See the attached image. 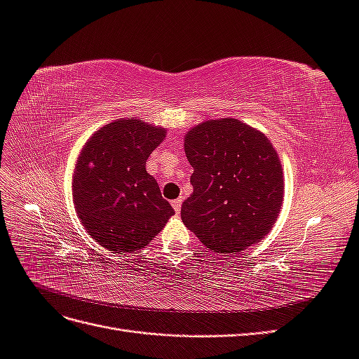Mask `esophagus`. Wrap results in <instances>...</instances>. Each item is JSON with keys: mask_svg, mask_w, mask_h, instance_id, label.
Masks as SVG:
<instances>
[{"mask_svg": "<svg viewBox=\"0 0 359 359\" xmlns=\"http://www.w3.org/2000/svg\"><path fill=\"white\" fill-rule=\"evenodd\" d=\"M181 205H182V198L172 201V206H173V210H175V212H180V211H181Z\"/></svg>", "mask_w": 359, "mask_h": 359, "instance_id": "obj_1", "label": "esophagus"}]
</instances>
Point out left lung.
Segmentation results:
<instances>
[{
	"label": "left lung",
	"instance_id": "1",
	"mask_svg": "<svg viewBox=\"0 0 359 359\" xmlns=\"http://www.w3.org/2000/svg\"><path fill=\"white\" fill-rule=\"evenodd\" d=\"M184 149L193 168L184 224L223 255L265 238L283 202V169L268 137L240 119H212L190 130Z\"/></svg>",
	"mask_w": 359,
	"mask_h": 359
}]
</instances>
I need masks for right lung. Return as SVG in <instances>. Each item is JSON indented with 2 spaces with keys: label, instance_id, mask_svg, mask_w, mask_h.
Listing matches in <instances>:
<instances>
[{
  "label": "right lung",
  "instance_id": "add662e5",
  "mask_svg": "<svg viewBox=\"0 0 359 359\" xmlns=\"http://www.w3.org/2000/svg\"><path fill=\"white\" fill-rule=\"evenodd\" d=\"M165 135L142 119H118L81 151L72 184L74 208L86 232L109 252L148 245L175 214L145 168Z\"/></svg>",
  "mask_w": 359,
  "mask_h": 359
}]
</instances>
